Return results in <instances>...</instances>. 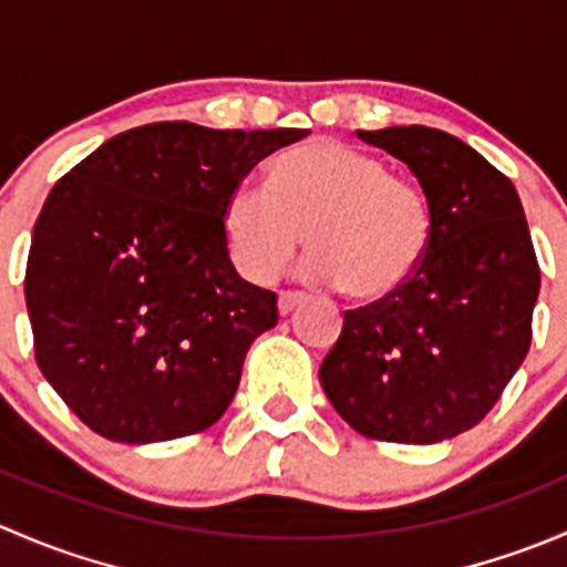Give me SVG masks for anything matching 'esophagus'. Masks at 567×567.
Masks as SVG:
<instances>
[{
    "mask_svg": "<svg viewBox=\"0 0 567 567\" xmlns=\"http://www.w3.org/2000/svg\"><path fill=\"white\" fill-rule=\"evenodd\" d=\"M301 301H305V293H299V290H282V293H279V312H282V316H290Z\"/></svg>",
    "mask_w": 567,
    "mask_h": 567,
    "instance_id": "1",
    "label": "esophagus"
}]
</instances>
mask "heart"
Here are the masks:
<instances>
[{
	"mask_svg": "<svg viewBox=\"0 0 567 567\" xmlns=\"http://www.w3.org/2000/svg\"><path fill=\"white\" fill-rule=\"evenodd\" d=\"M221 230L249 282H271L307 233V279L342 285L357 301H384L425 260L433 210L425 188L392 175L384 158L323 140L279 156L268 186L236 183L225 199Z\"/></svg>",
	"mask_w": 567,
	"mask_h": 567,
	"instance_id": "1",
	"label": "heart"
}]
</instances>
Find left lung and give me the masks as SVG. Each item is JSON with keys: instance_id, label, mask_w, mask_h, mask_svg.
<instances>
[{"instance_id": "1", "label": "left lung", "mask_w": 567, "mask_h": 567, "mask_svg": "<svg viewBox=\"0 0 567 567\" xmlns=\"http://www.w3.org/2000/svg\"><path fill=\"white\" fill-rule=\"evenodd\" d=\"M357 134L409 164L433 238L405 288L346 312L320 384L362 436L436 444L477 425L522 368L540 266L516 186L466 142L425 125Z\"/></svg>"}]
</instances>
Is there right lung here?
<instances>
[{"instance_id":"obj_1","label":"right lung","mask_w":567,"mask_h":567,"mask_svg":"<svg viewBox=\"0 0 567 567\" xmlns=\"http://www.w3.org/2000/svg\"><path fill=\"white\" fill-rule=\"evenodd\" d=\"M305 134L167 120L112 136L54 183L27 310L40 373L90 431L169 442L225 414L279 310L274 290L238 277L221 210L257 162Z\"/></svg>"}]
</instances>
